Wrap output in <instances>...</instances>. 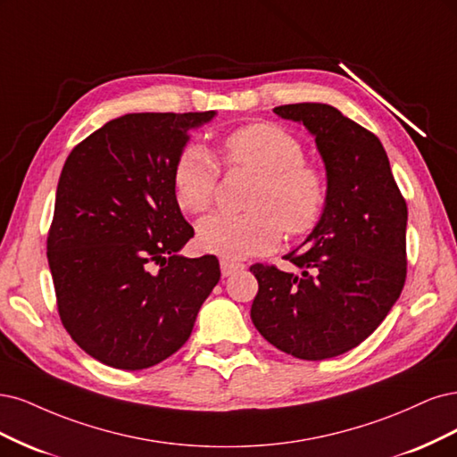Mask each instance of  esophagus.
I'll return each mask as SVG.
<instances>
[{
    "instance_id": "obj_1",
    "label": "esophagus",
    "mask_w": 457,
    "mask_h": 457,
    "mask_svg": "<svg viewBox=\"0 0 457 457\" xmlns=\"http://www.w3.org/2000/svg\"><path fill=\"white\" fill-rule=\"evenodd\" d=\"M220 270H222V277H229L235 271H241L243 266H241V263H235V262H229V260H222V262H220Z\"/></svg>"
}]
</instances>
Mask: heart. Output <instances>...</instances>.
Segmentation results:
<instances>
[{"label":"heart","instance_id":"obj_1","mask_svg":"<svg viewBox=\"0 0 457 457\" xmlns=\"http://www.w3.org/2000/svg\"><path fill=\"white\" fill-rule=\"evenodd\" d=\"M224 163L258 174L245 214H212L197 224V243L228 260L268 253L281 241L312 231L327 207V182L307 163L302 142L273 123H250L224 140ZM220 180L214 155L201 144H189L172 169L174 195L191 214L211 209Z\"/></svg>","mask_w":457,"mask_h":457}]
</instances>
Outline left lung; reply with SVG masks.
<instances>
[{
    "mask_svg": "<svg viewBox=\"0 0 457 457\" xmlns=\"http://www.w3.org/2000/svg\"><path fill=\"white\" fill-rule=\"evenodd\" d=\"M303 123L327 169V207L287 273L254 263L250 307L258 332L288 355L322 361L364 342L387 317L406 281V201L374 132L319 102L277 106Z\"/></svg>",
    "mask_w": 457,
    "mask_h": 457,
    "instance_id": "8db88e82",
    "label": "left lung"
}]
</instances>
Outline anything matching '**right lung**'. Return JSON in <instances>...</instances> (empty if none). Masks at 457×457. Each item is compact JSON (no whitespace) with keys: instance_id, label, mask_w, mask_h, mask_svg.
Returning a JSON list of instances; mask_svg holds the SVG:
<instances>
[{"instance_id":"1","label":"right lung","mask_w":457,"mask_h":457,"mask_svg":"<svg viewBox=\"0 0 457 457\" xmlns=\"http://www.w3.org/2000/svg\"><path fill=\"white\" fill-rule=\"evenodd\" d=\"M214 115L127 113L66 159L47 260L64 328L102 364L142 370L170 357L220 281L216 256L179 254L194 228L172 186L187 130Z\"/></svg>"}]
</instances>
